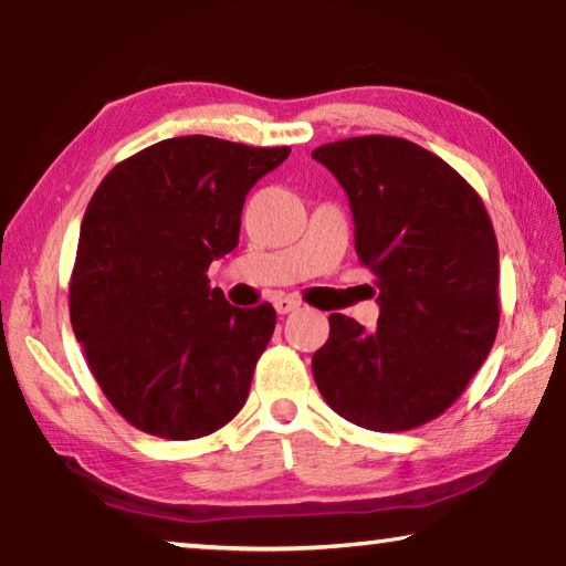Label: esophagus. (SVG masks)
Here are the masks:
<instances>
[{
	"label": "esophagus",
	"mask_w": 566,
	"mask_h": 566,
	"mask_svg": "<svg viewBox=\"0 0 566 566\" xmlns=\"http://www.w3.org/2000/svg\"><path fill=\"white\" fill-rule=\"evenodd\" d=\"M300 304H302V302L294 300V296H280V300H274V310L280 312V314H290V312H294Z\"/></svg>",
	"instance_id": "esophagus-1"
}]
</instances>
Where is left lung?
I'll return each mask as SVG.
<instances>
[{"label":"left lung","mask_w":566,"mask_h":566,"mask_svg":"<svg viewBox=\"0 0 566 566\" xmlns=\"http://www.w3.org/2000/svg\"><path fill=\"white\" fill-rule=\"evenodd\" d=\"M349 197L354 247L377 276L375 332L344 314L314 381L352 424L407 432L454 405L500 329V247L482 197L415 142L369 134L312 151Z\"/></svg>","instance_id":"1"}]
</instances>
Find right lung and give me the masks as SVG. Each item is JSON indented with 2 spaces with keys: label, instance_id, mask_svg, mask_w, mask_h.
I'll list each match as a JSON object with an SVG mask.
<instances>
[{
  "label": "right lung",
  "instance_id": "obj_1",
  "mask_svg": "<svg viewBox=\"0 0 566 566\" xmlns=\"http://www.w3.org/2000/svg\"><path fill=\"white\" fill-rule=\"evenodd\" d=\"M290 151L189 134L119 161L92 195L72 329L104 397L139 432L199 439L244 407L276 312L229 304L207 270L237 247L247 191Z\"/></svg>",
  "mask_w": 566,
  "mask_h": 566
}]
</instances>
